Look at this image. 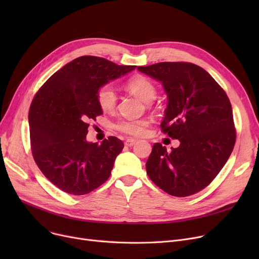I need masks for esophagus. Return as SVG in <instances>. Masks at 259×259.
Wrapping results in <instances>:
<instances>
[{
	"mask_svg": "<svg viewBox=\"0 0 259 259\" xmlns=\"http://www.w3.org/2000/svg\"><path fill=\"white\" fill-rule=\"evenodd\" d=\"M135 143H137V140H133V139H127V140L125 141V146H127V147H131V146H133Z\"/></svg>",
	"mask_w": 259,
	"mask_h": 259,
	"instance_id": "1",
	"label": "esophagus"
}]
</instances>
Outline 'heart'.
Returning a JSON list of instances; mask_svg holds the SVG:
<instances>
[{
	"instance_id": "b5f03b06",
	"label": "heart",
	"mask_w": 259,
	"mask_h": 259,
	"mask_svg": "<svg viewBox=\"0 0 259 259\" xmlns=\"http://www.w3.org/2000/svg\"><path fill=\"white\" fill-rule=\"evenodd\" d=\"M126 89L142 101L149 103L155 99L156 87L153 81L142 74L131 76L126 83ZM97 101L105 112H111L115 109L117 103L116 93L111 85L102 86L97 93ZM150 125L146 118L141 119H121L114 125L115 129L130 137H142Z\"/></svg>"
}]
</instances>
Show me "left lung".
<instances>
[{
  "label": "left lung",
  "mask_w": 259,
  "mask_h": 259,
  "mask_svg": "<svg viewBox=\"0 0 259 259\" xmlns=\"http://www.w3.org/2000/svg\"><path fill=\"white\" fill-rule=\"evenodd\" d=\"M138 69L160 80L168 94L161 132L179 140L169 152L155 143L147 174L172 196L193 195L223 169L236 141L232 106L225 90L201 67L188 62H160Z\"/></svg>",
  "instance_id": "left-lung-1"
}]
</instances>
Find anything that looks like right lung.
<instances>
[{"label": "right lung", "mask_w": 259, "mask_h": 259, "mask_svg": "<svg viewBox=\"0 0 259 259\" xmlns=\"http://www.w3.org/2000/svg\"><path fill=\"white\" fill-rule=\"evenodd\" d=\"M135 69L84 56L66 64L38 89L29 108L30 148L38 169L62 191L88 194L111 174L124 144L115 137L88 143V121L103 113L98 90Z\"/></svg>", "instance_id": "1"}]
</instances>
